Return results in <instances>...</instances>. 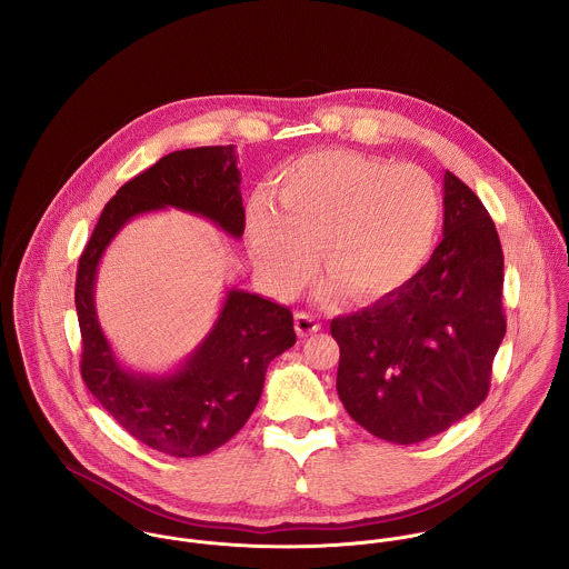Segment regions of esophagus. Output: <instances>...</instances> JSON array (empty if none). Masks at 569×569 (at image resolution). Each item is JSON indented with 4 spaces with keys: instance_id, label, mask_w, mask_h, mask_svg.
Segmentation results:
<instances>
[{
    "instance_id": "34e87169",
    "label": "esophagus",
    "mask_w": 569,
    "mask_h": 569,
    "mask_svg": "<svg viewBox=\"0 0 569 569\" xmlns=\"http://www.w3.org/2000/svg\"><path fill=\"white\" fill-rule=\"evenodd\" d=\"M320 328H322V325L318 322L316 316H311V313H296V332L300 337H309V335L318 332Z\"/></svg>"
}]
</instances>
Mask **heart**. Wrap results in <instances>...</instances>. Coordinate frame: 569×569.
I'll return each instance as SVG.
<instances>
[{"instance_id":"1","label":"heart","mask_w":569,"mask_h":569,"mask_svg":"<svg viewBox=\"0 0 569 569\" xmlns=\"http://www.w3.org/2000/svg\"><path fill=\"white\" fill-rule=\"evenodd\" d=\"M247 208V243L269 287L296 293L316 269L328 278L325 298H386L429 260L442 197L418 166H392L352 151H316L287 163Z\"/></svg>"}]
</instances>
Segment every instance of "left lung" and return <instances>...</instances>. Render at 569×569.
Here are the masks:
<instances>
[{
    "label": "left lung",
    "mask_w": 569,
    "mask_h": 569,
    "mask_svg": "<svg viewBox=\"0 0 569 569\" xmlns=\"http://www.w3.org/2000/svg\"><path fill=\"white\" fill-rule=\"evenodd\" d=\"M442 206V241L406 287L330 322L339 401L395 445L438 436L480 406L506 335L495 223L449 170Z\"/></svg>",
    "instance_id": "obj_1"
}]
</instances>
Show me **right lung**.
<instances>
[{
	"instance_id": "right-lung-1",
	"label": "right lung",
	"mask_w": 569,
	"mask_h": 569,
	"mask_svg": "<svg viewBox=\"0 0 569 569\" xmlns=\"http://www.w3.org/2000/svg\"><path fill=\"white\" fill-rule=\"evenodd\" d=\"M166 208L208 219L241 239L234 144L174 151L127 181L104 206L77 273L81 375L96 401L136 440L166 456L199 458L243 427L260 401L269 361L296 343V330L287 307L230 287L217 322L177 368L162 375L124 368L98 322V264L131 219Z\"/></svg>"
}]
</instances>
